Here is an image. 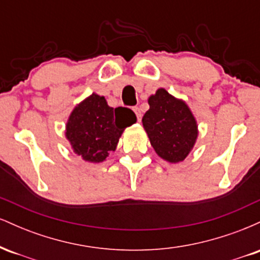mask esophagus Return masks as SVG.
<instances>
[{
  "mask_svg": "<svg viewBox=\"0 0 260 260\" xmlns=\"http://www.w3.org/2000/svg\"><path fill=\"white\" fill-rule=\"evenodd\" d=\"M133 111L136 112V115H137V118H138V122H140L142 121V111H140V109L139 107H133Z\"/></svg>",
  "mask_w": 260,
  "mask_h": 260,
  "instance_id": "obj_1",
  "label": "esophagus"
}]
</instances>
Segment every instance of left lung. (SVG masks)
Here are the masks:
<instances>
[{
  "label": "left lung",
  "mask_w": 260,
  "mask_h": 260,
  "mask_svg": "<svg viewBox=\"0 0 260 260\" xmlns=\"http://www.w3.org/2000/svg\"><path fill=\"white\" fill-rule=\"evenodd\" d=\"M149 110L142 122L151 147L161 159L178 164L192 151L198 138V123L186 101L164 88L148 99Z\"/></svg>",
  "instance_id": "1"
}]
</instances>
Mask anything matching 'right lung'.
Listing matches in <instances>:
<instances>
[{
	"mask_svg": "<svg viewBox=\"0 0 260 260\" xmlns=\"http://www.w3.org/2000/svg\"><path fill=\"white\" fill-rule=\"evenodd\" d=\"M136 122L133 111L124 107L113 109L107 105L105 98L92 92L72 110L64 136L74 154L88 162L98 164L116 150L124 128Z\"/></svg>",
	"mask_w": 260,
	"mask_h": 260,
	"instance_id": "add662e5",
	"label": "right lung"
}]
</instances>
